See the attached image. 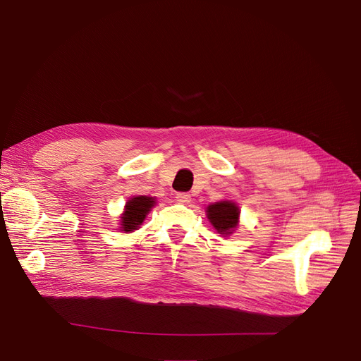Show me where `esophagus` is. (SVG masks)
Wrapping results in <instances>:
<instances>
[{
  "label": "esophagus",
  "mask_w": 361,
  "mask_h": 361,
  "mask_svg": "<svg viewBox=\"0 0 361 361\" xmlns=\"http://www.w3.org/2000/svg\"><path fill=\"white\" fill-rule=\"evenodd\" d=\"M176 199H178L179 202H182V203H187V202H190L191 195H190L188 192H178V194H176Z\"/></svg>",
  "instance_id": "34e87169"
}]
</instances>
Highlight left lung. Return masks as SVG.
<instances>
[{"label": "left lung", "mask_w": 361, "mask_h": 361, "mask_svg": "<svg viewBox=\"0 0 361 361\" xmlns=\"http://www.w3.org/2000/svg\"><path fill=\"white\" fill-rule=\"evenodd\" d=\"M207 218L220 235H231L238 226L239 207L232 202H216L207 206Z\"/></svg>", "instance_id": "1"}]
</instances>
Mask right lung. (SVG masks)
Wrapping results in <instances>:
<instances>
[{"instance_id": "1", "label": "right lung", "mask_w": 361, "mask_h": 361, "mask_svg": "<svg viewBox=\"0 0 361 361\" xmlns=\"http://www.w3.org/2000/svg\"><path fill=\"white\" fill-rule=\"evenodd\" d=\"M155 204V199L146 197V195H140V197L130 199L126 203L125 214L122 215V231L123 232H133L138 226L143 223L146 215L149 214L150 207Z\"/></svg>"}]
</instances>
